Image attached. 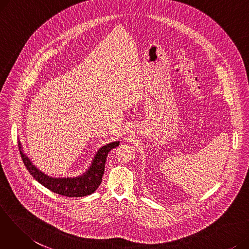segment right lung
I'll return each instance as SVG.
<instances>
[{"label":"right lung","mask_w":249,"mask_h":249,"mask_svg":"<svg viewBox=\"0 0 249 249\" xmlns=\"http://www.w3.org/2000/svg\"><path fill=\"white\" fill-rule=\"evenodd\" d=\"M119 141H115L103 146L98 150L88 171L81 177L77 178H50L44 175L31 162L29 158L23 152L20 139H18V147L22 160L28 169L30 175L42 186L60 196L65 197H85L93 194L102 182V177L105 172V163L108 153L115 147L119 145Z\"/></svg>","instance_id":"obj_1"}]
</instances>
